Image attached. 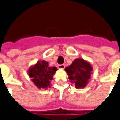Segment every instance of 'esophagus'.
Listing matches in <instances>:
<instances>
[{
  "instance_id": "1",
  "label": "esophagus",
  "mask_w": 120,
  "mask_h": 120,
  "mask_svg": "<svg viewBox=\"0 0 120 120\" xmlns=\"http://www.w3.org/2000/svg\"><path fill=\"white\" fill-rule=\"evenodd\" d=\"M65 67H66V66L64 65V64H60V65H58V68H59V69H64L65 68Z\"/></svg>"
}]
</instances>
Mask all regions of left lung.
I'll return each mask as SVG.
<instances>
[{
    "instance_id": "obj_1",
    "label": "left lung",
    "mask_w": 120,
    "mask_h": 120,
    "mask_svg": "<svg viewBox=\"0 0 120 120\" xmlns=\"http://www.w3.org/2000/svg\"><path fill=\"white\" fill-rule=\"evenodd\" d=\"M93 69L89 62L83 58H76L70 66L65 68V71L71 83L75 84L76 89H80L87 85Z\"/></svg>"
}]
</instances>
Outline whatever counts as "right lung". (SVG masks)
Wrapping results in <instances>:
<instances>
[{"label": "right lung", "instance_id": "add662e5", "mask_svg": "<svg viewBox=\"0 0 120 120\" xmlns=\"http://www.w3.org/2000/svg\"><path fill=\"white\" fill-rule=\"evenodd\" d=\"M57 71L56 67H50L48 62L39 60L28 70V75L31 81L38 89H47L50 87V81Z\"/></svg>", "mask_w": 120, "mask_h": 120}]
</instances>
